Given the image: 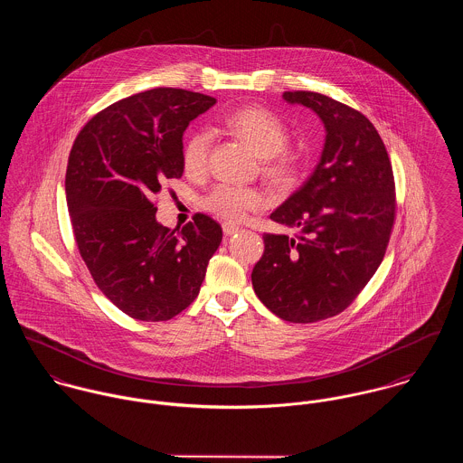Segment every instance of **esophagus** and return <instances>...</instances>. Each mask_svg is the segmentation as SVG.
I'll return each instance as SVG.
<instances>
[{"instance_id": "34e87169", "label": "esophagus", "mask_w": 463, "mask_h": 463, "mask_svg": "<svg viewBox=\"0 0 463 463\" xmlns=\"http://www.w3.org/2000/svg\"><path fill=\"white\" fill-rule=\"evenodd\" d=\"M222 232H224V235H233V233H237L239 232V226H235V224H230V222H226V224H222Z\"/></svg>"}]
</instances>
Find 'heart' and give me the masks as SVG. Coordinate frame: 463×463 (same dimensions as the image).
Masks as SVG:
<instances>
[{"label":"heart","mask_w":463,"mask_h":463,"mask_svg":"<svg viewBox=\"0 0 463 463\" xmlns=\"http://www.w3.org/2000/svg\"><path fill=\"white\" fill-rule=\"evenodd\" d=\"M224 127L264 158L265 176L270 180L290 182L298 175V158L285 149L288 128L270 110L262 107L235 110L226 116ZM212 142V135L206 130H194L187 135L182 147V164L187 175L198 176L206 171ZM203 206L228 222H241L250 212L262 210L265 198L260 191L251 187L219 184L203 198Z\"/></svg>","instance_id":"obj_1"}]
</instances>
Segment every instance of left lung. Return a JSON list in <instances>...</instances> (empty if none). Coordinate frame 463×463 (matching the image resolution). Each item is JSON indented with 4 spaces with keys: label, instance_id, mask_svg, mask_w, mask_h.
I'll use <instances>...</instances> for the list:
<instances>
[{
    "label": "left lung",
    "instance_id": "1",
    "mask_svg": "<svg viewBox=\"0 0 463 463\" xmlns=\"http://www.w3.org/2000/svg\"><path fill=\"white\" fill-rule=\"evenodd\" d=\"M326 130L321 160L270 219L298 233L264 235L251 281L283 321L317 323L345 310L382 264L396 217L392 164L374 125L319 92H283Z\"/></svg>",
    "mask_w": 463,
    "mask_h": 463
}]
</instances>
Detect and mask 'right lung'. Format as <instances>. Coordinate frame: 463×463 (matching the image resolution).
I'll use <instances>...</instances> for the list:
<instances>
[{
    "instance_id": "1",
    "label": "right lung",
    "mask_w": 463,
    "mask_h": 463,
    "mask_svg": "<svg viewBox=\"0 0 463 463\" xmlns=\"http://www.w3.org/2000/svg\"><path fill=\"white\" fill-rule=\"evenodd\" d=\"M215 98L151 89L96 114L78 133L66 171L78 251L98 288L138 321H169L199 294L222 228L196 213L182 230L162 226L155 198L182 178L184 132Z\"/></svg>"
}]
</instances>
